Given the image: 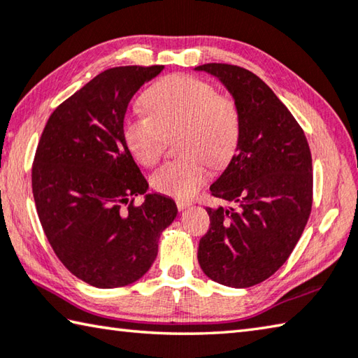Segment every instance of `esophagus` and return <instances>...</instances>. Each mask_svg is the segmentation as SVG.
Instances as JSON below:
<instances>
[{
	"label": "esophagus",
	"instance_id": "esophagus-1",
	"mask_svg": "<svg viewBox=\"0 0 358 358\" xmlns=\"http://www.w3.org/2000/svg\"><path fill=\"white\" fill-rule=\"evenodd\" d=\"M187 206H191V203L189 201H186V200H177V208L180 211H183V210H186Z\"/></svg>",
	"mask_w": 358,
	"mask_h": 358
}]
</instances>
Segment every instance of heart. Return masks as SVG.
<instances>
[{"instance_id": "b5f03b06", "label": "heart", "mask_w": 358, "mask_h": 358, "mask_svg": "<svg viewBox=\"0 0 358 358\" xmlns=\"http://www.w3.org/2000/svg\"><path fill=\"white\" fill-rule=\"evenodd\" d=\"M147 115L123 122V139L134 159L157 166L167 138L177 136L185 158L169 162L153 173L152 185L164 196L191 199L208 177V164L224 167L236 152L241 120L235 103L219 95L210 83L187 75H171L142 95Z\"/></svg>"}]
</instances>
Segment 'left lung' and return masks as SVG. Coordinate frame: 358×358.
<instances>
[{
	"label": "left lung",
	"instance_id": "left-lung-1",
	"mask_svg": "<svg viewBox=\"0 0 358 358\" xmlns=\"http://www.w3.org/2000/svg\"><path fill=\"white\" fill-rule=\"evenodd\" d=\"M194 70L222 83L241 120L236 153L210 186L235 208H206L211 227L199 243V264L225 287H253L287 262L307 225L310 147L288 108L252 71L229 64Z\"/></svg>",
	"mask_w": 358,
	"mask_h": 358
}]
</instances>
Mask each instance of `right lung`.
<instances>
[{"instance_id":"add662e5","label":"right lung","mask_w":358,"mask_h":358,"mask_svg":"<svg viewBox=\"0 0 358 358\" xmlns=\"http://www.w3.org/2000/svg\"><path fill=\"white\" fill-rule=\"evenodd\" d=\"M164 66L101 71L55 109L32 166L38 219L62 264L96 288L127 287L152 268L175 201L148 183L123 139L133 95ZM145 196L134 208L131 199ZM129 203L127 210L122 205Z\"/></svg>"}]
</instances>
